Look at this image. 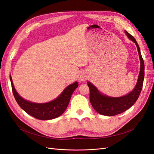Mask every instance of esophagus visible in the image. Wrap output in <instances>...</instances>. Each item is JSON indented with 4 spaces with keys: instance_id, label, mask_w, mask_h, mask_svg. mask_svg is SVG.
<instances>
[{
    "instance_id": "esophagus-1",
    "label": "esophagus",
    "mask_w": 154,
    "mask_h": 154,
    "mask_svg": "<svg viewBox=\"0 0 154 154\" xmlns=\"http://www.w3.org/2000/svg\"><path fill=\"white\" fill-rule=\"evenodd\" d=\"M87 79V75L85 72H82L79 77V80L81 82H84Z\"/></svg>"
}]
</instances>
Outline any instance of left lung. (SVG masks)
<instances>
[{
    "label": "left lung",
    "mask_w": 154,
    "mask_h": 154,
    "mask_svg": "<svg viewBox=\"0 0 154 154\" xmlns=\"http://www.w3.org/2000/svg\"><path fill=\"white\" fill-rule=\"evenodd\" d=\"M125 33L128 38L136 44L139 59H140V72L139 74L137 84L132 91L128 94L118 97H114L101 94L95 86L91 82H88V86L90 90V101L94 110L99 114L107 116H112L123 112L130 109L137 101L142 90L144 77V65L141 54L140 48L136 39L125 31Z\"/></svg>",
    "instance_id": "left-lung-1"
}]
</instances>
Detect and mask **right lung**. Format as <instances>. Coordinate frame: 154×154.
Wrapping results in <instances>:
<instances>
[{
	"label": "right lung",
	"mask_w": 154,
	"mask_h": 154,
	"mask_svg": "<svg viewBox=\"0 0 154 154\" xmlns=\"http://www.w3.org/2000/svg\"><path fill=\"white\" fill-rule=\"evenodd\" d=\"M10 81L13 95L18 105L26 112L40 120L52 119L61 116L66 110L74 91L78 86V82H74L65 88L57 99L48 103H36L23 99L14 87L11 76Z\"/></svg>",
	"instance_id": "obj_1"
}]
</instances>
